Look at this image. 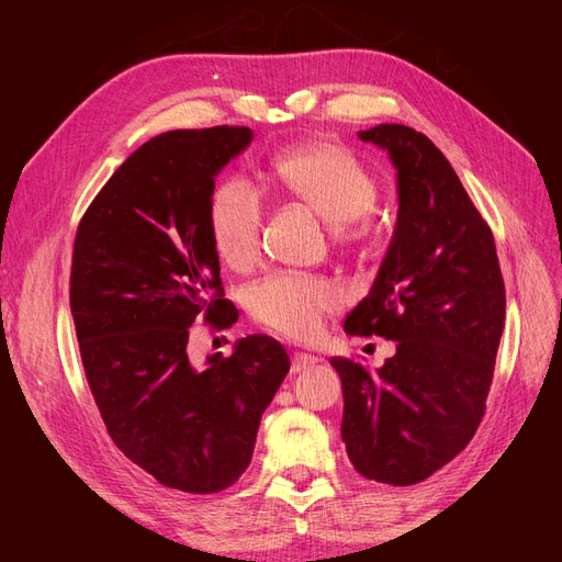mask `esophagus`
I'll return each instance as SVG.
<instances>
[{"label":"esophagus","instance_id":"1","mask_svg":"<svg viewBox=\"0 0 562 562\" xmlns=\"http://www.w3.org/2000/svg\"><path fill=\"white\" fill-rule=\"evenodd\" d=\"M314 363H318L316 356H312V353H302V351H295V353H293V363H291V372H293V375H295V372H304V370L314 368Z\"/></svg>","mask_w":562,"mask_h":562}]
</instances>
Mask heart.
Here are the masks:
<instances>
[{
    "mask_svg": "<svg viewBox=\"0 0 562 562\" xmlns=\"http://www.w3.org/2000/svg\"><path fill=\"white\" fill-rule=\"evenodd\" d=\"M281 190L330 223V241L342 250L366 248L372 239L368 213L375 209V176L351 151L333 140L285 147L271 159ZM265 203L244 178L215 184L209 201L211 244L232 269H248L260 252ZM337 288L310 274L277 271L250 285L248 312L260 326L291 339L314 337L323 321L339 310Z\"/></svg>",
    "mask_w": 562,
    "mask_h": 562,
    "instance_id": "heart-1",
    "label": "heart"
}]
</instances>
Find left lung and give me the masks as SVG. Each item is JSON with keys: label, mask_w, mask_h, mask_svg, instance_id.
<instances>
[{"label": "left lung", "mask_w": 562, "mask_h": 562, "mask_svg": "<svg viewBox=\"0 0 562 562\" xmlns=\"http://www.w3.org/2000/svg\"><path fill=\"white\" fill-rule=\"evenodd\" d=\"M398 171V223L347 335L394 339L372 372L333 356L345 394L342 440L368 481L415 485L462 452L485 415L506 291L490 225L427 135L403 124L359 131Z\"/></svg>", "instance_id": "obj_1"}]
</instances>
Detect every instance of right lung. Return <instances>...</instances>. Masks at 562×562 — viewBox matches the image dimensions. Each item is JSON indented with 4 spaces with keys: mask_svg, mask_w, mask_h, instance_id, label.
<instances>
[{
    "mask_svg": "<svg viewBox=\"0 0 562 562\" xmlns=\"http://www.w3.org/2000/svg\"><path fill=\"white\" fill-rule=\"evenodd\" d=\"M246 126L168 131L116 168L75 236L70 310L83 372L114 446L161 485L211 495L248 469L265 407L291 370L269 335L190 361V326L229 328L211 244L215 176Z\"/></svg>",
    "mask_w": 562,
    "mask_h": 562,
    "instance_id": "1",
    "label": "right lung"
}]
</instances>
